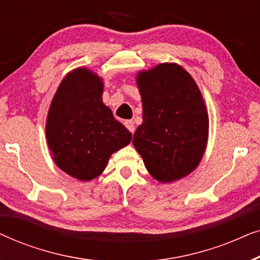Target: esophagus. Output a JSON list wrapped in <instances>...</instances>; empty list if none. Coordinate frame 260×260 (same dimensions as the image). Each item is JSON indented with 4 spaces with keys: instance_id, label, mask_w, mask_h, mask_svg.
<instances>
[{
    "instance_id": "1",
    "label": "esophagus",
    "mask_w": 260,
    "mask_h": 260,
    "mask_svg": "<svg viewBox=\"0 0 260 260\" xmlns=\"http://www.w3.org/2000/svg\"><path fill=\"white\" fill-rule=\"evenodd\" d=\"M124 125L127 127V130L130 131V133H135V123L134 120H125V123H124Z\"/></svg>"
}]
</instances>
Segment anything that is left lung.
<instances>
[{
    "label": "left lung",
    "instance_id": "left-lung-1",
    "mask_svg": "<svg viewBox=\"0 0 260 260\" xmlns=\"http://www.w3.org/2000/svg\"><path fill=\"white\" fill-rule=\"evenodd\" d=\"M143 122L133 143L150 175L172 182L197 168L208 137L205 102L190 74L176 63H161L137 77Z\"/></svg>",
    "mask_w": 260,
    "mask_h": 260
}]
</instances>
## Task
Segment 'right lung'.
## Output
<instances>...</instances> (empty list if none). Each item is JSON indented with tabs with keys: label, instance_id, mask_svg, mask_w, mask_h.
Returning a JSON list of instances; mask_svg holds the SVG:
<instances>
[{
	"label": "right lung",
	"instance_id": "obj_1",
	"mask_svg": "<svg viewBox=\"0 0 260 260\" xmlns=\"http://www.w3.org/2000/svg\"><path fill=\"white\" fill-rule=\"evenodd\" d=\"M97 74L78 69L60 84L49 109L46 136L56 166L80 181L101 175L112 152L125 147L131 133L103 104Z\"/></svg>",
	"mask_w": 260,
	"mask_h": 260
}]
</instances>
